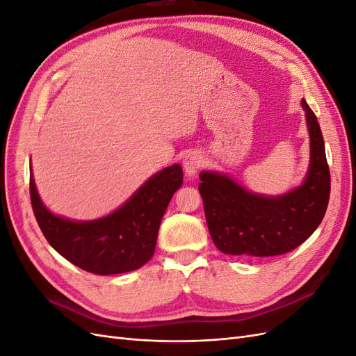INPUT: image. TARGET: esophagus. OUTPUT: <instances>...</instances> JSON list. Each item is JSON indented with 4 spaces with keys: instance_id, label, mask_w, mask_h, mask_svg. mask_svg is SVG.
Returning <instances> with one entry per match:
<instances>
[{
    "instance_id": "obj_1",
    "label": "esophagus",
    "mask_w": 356,
    "mask_h": 356,
    "mask_svg": "<svg viewBox=\"0 0 356 356\" xmlns=\"http://www.w3.org/2000/svg\"><path fill=\"white\" fill-rule=\"evenodd\" d=\"M202 165V156L197 152H191L184 157V169L187 177H195L197 169Z\"/></svg>"
}]
</instances>
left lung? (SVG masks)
Here are the masks:
<instances>
[{
  "mask_svg": "<svg viewBox=\"0 0 356 356\" xmlns=\"http://www.w3.org/2000/svg\"><path fill=\"white\" fill-rule=\"evenodd\" d=\"M310 136V165L303 184L282 196L254 195L232 178L202 172L199 191L215 246L224 254L273 257L296 250L324 218L330 169L315 113L303 99Z\"/></svg>",
  "mask_w": 356,
  "mask_h": 356,
  "instance_id": "8db88e82",
  "label": "left lung"
}]
</instances>
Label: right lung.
<instances>
[{
	"mask_svg": "<svg viewBox=\"0 0 356 356\" xmlns=\"http://www.w3.org/2000/svg\"><path fill=\"white\" fill-rule=\"evenodd\" d=\"M182 186V168L157 172L123 207L93 221H71L42 204L34 178L29 179L32 209L51 248L72 264L95 275H117L144 266L156 250L161 218Z\"/></svg>",
	"mask_w": 356,
	"mask_h": 356,
	"instance_id": "1",
	"label": "right lung"
}]
</instances>
